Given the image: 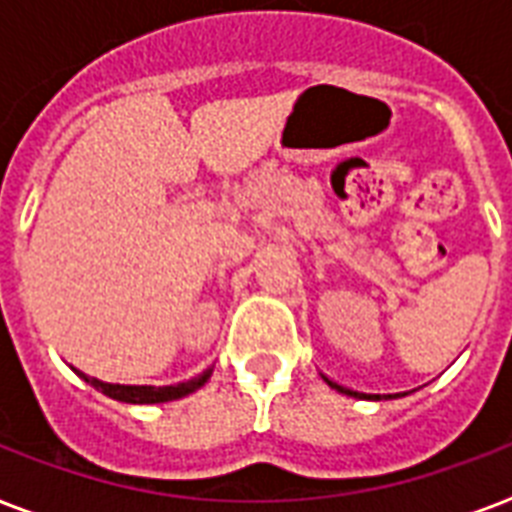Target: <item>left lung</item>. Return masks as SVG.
Segmentation results:
<instances>
[{
  "label": "left lung",
  "mask_w": 512,
  "mask_h": 512,
  "mask_svg": "<svg viewBox=\"0 0 512 512\" xmlns=\"http://www.w3.org/2000/svg\"><path fill=\"white\" fill-rule=\"evenodd\" d=\"M324 380H327L329 385H332V388H335V390H340V393H350V396H356V390H348V388H342V385H337V382H332V380H329L327 374H324ZM369 398H380V396H369Z\"/></svg>",
  "instance_id": "obj_1"
}]
</instances>
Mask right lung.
<instances>
[{"label": "right lung", "instance_id": "1", "mask_svg": "<svg viewBox=\"0 0 512 512\" xmlns=\"http://www.w3.org/2000/svg\"><path fill=\"white\" fill-rule=\"evenodd\" d=\"M84 377V382H90L92 388H98L100 393L116 398V401H124V404H162V401H175V398H183L188 393H193L196 388H201L204 382L209 380L207 372H201L199 377H193L188 382H177V385H164V388H156V385H111V382H100L95 377H87L84 372H79Z\"/></svg>", "mask_w": 512, "mask_h": 512}]
</instances>
